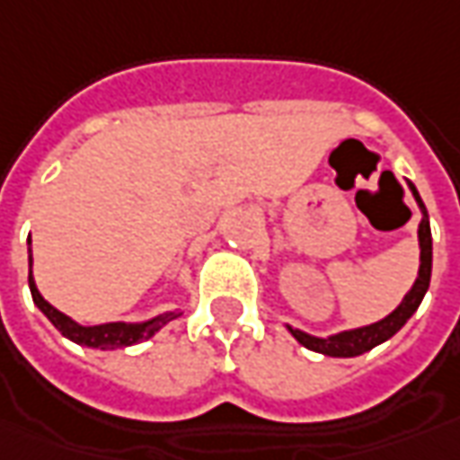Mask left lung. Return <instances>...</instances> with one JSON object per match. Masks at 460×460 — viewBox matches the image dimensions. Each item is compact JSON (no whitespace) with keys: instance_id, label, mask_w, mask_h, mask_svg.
I'll return each mask as SVG.
<instances>
[{"instance_id":"obj_1","label":"left lung","mask_w":460,"mask_h":460,"mask_svg":"<svg viewBox=\"0 0 460 460\" xmlns=\"http://www.w3.org/2000/svg\"><path fill=\"white\" fill-rule=\"evenodd\" d=\"M408 182V190L413 192V199H416L418 210H420V223H418V250H420V265H418V278L416 283L411 285V290L405 293L403 300L398 303V308L394 313H388L381 321L370 323V325H360V328H350V331L332 332V335H313V332L300 331V328H293V325H285L290 335L296 338L297 343L308 350H315V353H323V356L331 358H356L368 353L370 348L385 343L388 338H394L395 332L403 328L405 323L411 321V315L416 313L418 305L423 296L429 293L430 285V270H433V240H430V223H429V210L423 205V199L418 195L416 185L411 180Z\"/></svg>"}]
</instances>
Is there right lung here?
I'll return each mask as SVG.
<instances>
[{
    "label": "right lung",
    "instance_id": "1",
    "mask_svg": "<svg viewBox=\"0 0 460 460\" xmlns=\"http://www.w3.org/2000/svg\"><path fill=\"white\" fill-rule=\"evenodd\" d=\"M27 245H31V237H27ZM27 255H30V290L34 305L42 310L44 318L55 325L57 331L65 335L66 341L72 343L84 345V348H100V350H117V348H128V345H137L142 341L152 338L155 332H160L170 321L180 318L182 313L180 310H164L155 318H147V321L137 323H100V325H82V323L72 321L69 315H65L62 310H57L52 303H47L40 293V288L34 283V275H31V248H27Z\"/></svg>",
    "mask_w": 460,
    "mask_h": 460
}]
</instances>
